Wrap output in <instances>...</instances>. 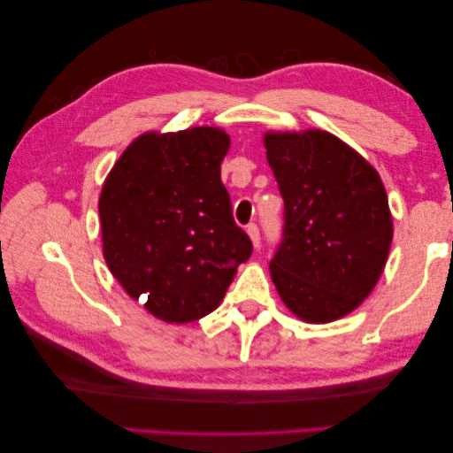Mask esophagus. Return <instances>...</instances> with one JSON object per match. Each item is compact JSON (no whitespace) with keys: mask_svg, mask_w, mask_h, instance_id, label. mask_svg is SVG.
<instances>
[{"mask_svg":"<svg viewBox=\"0 0 453 453\" xmlns=\"http://www.w3.org/2000/svg\"><path fill=\"white\" fill-rule=\"evenodd\" d=\"M247 234H249V237H251V242H253V247H255V249H257L258 245H261V232H258L257 224H249V226H247Z\"/></svg>","mask_w":453,"mask_h":453,"instance_id":"1","label":"esophagus"}]
</instances>
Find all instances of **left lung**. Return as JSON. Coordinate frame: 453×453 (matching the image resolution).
Instances as JSON below:
<instances>
[{
    "label": "left lung",
    "mask_w": 453,
    "mask_h": 453,
    "mask_svg": "<svg viewBox=\"0 0 453 453\" xmlns=\"http://www.w3.org/2000/svg\"><path fill=\"white\" fill-rule=\"evenodd\" d=\"M266 159L284 198V232L271 276L307 323L354 311L386 266L393 219L368 161L325 130L266 132Z\"/></svg>",
    "instance_id": "obj_1"
}]
</instances>
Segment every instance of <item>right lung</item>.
<instances>
[{
  "label": "right lung",
  "mask_w": 453,
  "mask_h": 453,
  "mask_svg": "<svg viewBox=\"0 0 453 453\" xmlns=\"http://www.w3.org/2000/svg\"><path fill=\"white\" fill-rule=\"evenodd\" d=\"M227 150V134L211 127L146 132L104 179L103 257L127 294L161 321L214 311L253 253L219 177Z\"/></svg>",
  "instance_id": "1"
}]
</instances>
